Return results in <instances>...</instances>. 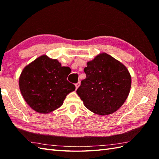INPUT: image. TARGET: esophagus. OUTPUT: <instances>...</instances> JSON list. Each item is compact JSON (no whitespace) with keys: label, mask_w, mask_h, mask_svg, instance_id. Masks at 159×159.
Listing matches in <instances>:
<instances>
[{"label":"esophagus","mask_w":159,"mask_h":159,"mask_svg":"<svg viewBox=\"0 0 159 159\" xmlns=\"http://www.w3.org/2000/svg\"><path fill=\"white\" fill-rule=\"evenodd\" d=\"M80 82H78L76 84V85H75V86H76V89H77L78 88H79V85H80Z\"/></svg>","instance_id":"34e87169"}]
</instances>
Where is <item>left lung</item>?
Masks as SVG:
<instances>
[{"instance_id":"1","label":"left lung","mask_w":159,"mask_h":159,"mask_svg":"<svg viewBox=\"0 0 159 159\" xmlns=\"http://www.w3.org/2000/svg\"><path fill=\"white\" fill-rule=\"evenodd\" d=\"M84 72L86 78L76 93L89 110L106 116L116 111L126 101L131 76L122 63L102 53L87 62Z\"/></svg>"}]
</instances>
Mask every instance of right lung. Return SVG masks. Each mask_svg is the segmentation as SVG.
I'll list each match as a JSON object with an SVG mask.
<instances>
[{"mask_svg": "<svg viewBox=\"0 0 159 159\" xmlns=\"http://www.w3.org/2000/svg\"><path fill=\"white\" fill-rule=\"evenodd\" d=\"M70 71L57 59L46 55L38 57L24 68L20 76V89L24 99L40 113L57 109L67 94L75 90V85L67 80Z\"/></svg>", "mask_w": 159, "mask_h": 159, "instance_id": "obj_1", "label": "right lung"}]
</instances>
